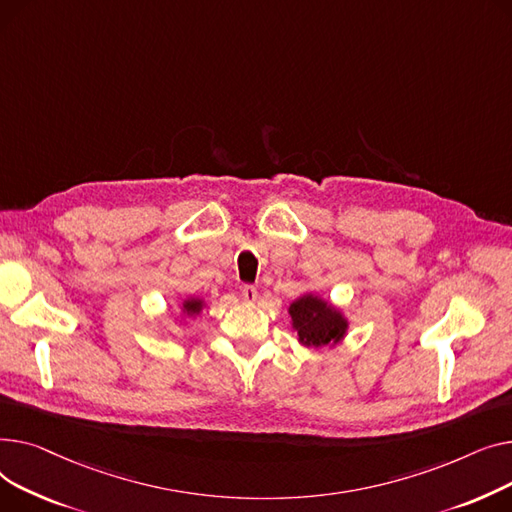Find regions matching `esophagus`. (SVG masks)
I'll return each mask as SVG.
<instances>
[{"instance_id": "esophagus-1", "label": "esophagus", "mask_w": 512, "mask_h": 512, "mask_svg": "<svg viewBox=\"0 0 512 512\" xmlns=\"http://www.w3.org/2000/svg\"><path fill=\"white\" fill-rule=\"evenodd\" d=\"M242 297L246 299V302H256V297H258L256 287L254 285H244L242 287Z\"/></svg>"}]
</instances>
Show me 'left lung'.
Wrapping results in <instances>:
<instances>
[{
  "label": "left lung",
  "instance_id": "left-lung-1",
  "mask_svg": "<svg viewBox=\"0 0 512 512\" xmlns=\"http://www.w3.org/2000/svg\"><path fill=\"white\" fill-rule=\"evenodd\" d=\"M293 326L297 328L299 341L304 345H328L343 339L347 322L339 312L326 306L322 299L314 295H304L302 299L291 304L289 308Z\"/></svg>",
  "mask_w": 512,
  "mask_h": 512
}]
</instances>
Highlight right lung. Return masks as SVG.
Wrapping results in <instances>:
<instances>
[{
    "instance_id": "add662e5",
    "label": "right lung",
    "mask_w": 512,
    "mask_h": 512,
    "mask_svg": "<svg viewBox=\"0 0 512 512\" xmlns=\"http://www.w3.org/2000/svg\"><path fill=\"white\" fill-rule=\"evenodd\" d=\"M184 308H186L188 314H196V312L202 310V302H200V299H188V302L184 304Z\"/></svg>"
}]
</instances>
